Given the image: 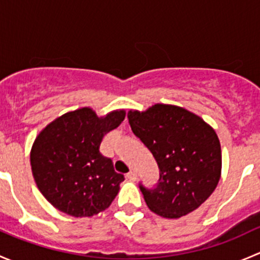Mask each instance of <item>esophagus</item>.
<instances>
[{"instance_id":"1","label":"esophagus","mask_w":260,"mask_h":260,"mask_svg":"<svg viewBox=\"0 0 260 260\" xmlns=\"http://www.w3.org/2000/svg\"><path fill=\"white\" fill-rule=\"evenodd\" d=\"M127 179L131 180V181H136V180H137V174H136L135 171L128 172V174H127Z\"/></svg>"}]
</instances>
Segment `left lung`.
<instances>
[{"label":"left lung","instance_id":"left-lung-1","mask_svg":"<svg viewBox=\"0 0 260 260\" xmlns=\"http://www.w3.org/2000/svg\"><path fill=\"white\" fill-rule=\"evenodd\" d=\"M128 122L159 169L156 188L140 186L149 210L179 219L210 198L221 176V146L210 124L182 107L162 103L131 109Z\"/></svg>","mask_w":260,"mask_h":260}]
</instances>
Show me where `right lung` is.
Returning a JSON list of instances; mask_svg holds the SVG:
<instances>
[{
  "label": "right lung",
  "mask_w": 260,
  "mask_h": 260,
  "mask_svg": "<svg viewBox=\"0 0 260 260\" xmlns=\"http://www.w3.org/2000/svg\"><path fill=\"white\" fill-rule=\"evenodd\" d=\"M124 117V109L99 117L83 107L57 117L36 136L30 152L32 176L54 208L90 217L111 206L124 176L114 171L99 147Z\"/></svg>",
  "instance_id": "right-lung-1"
}]
</instances>
